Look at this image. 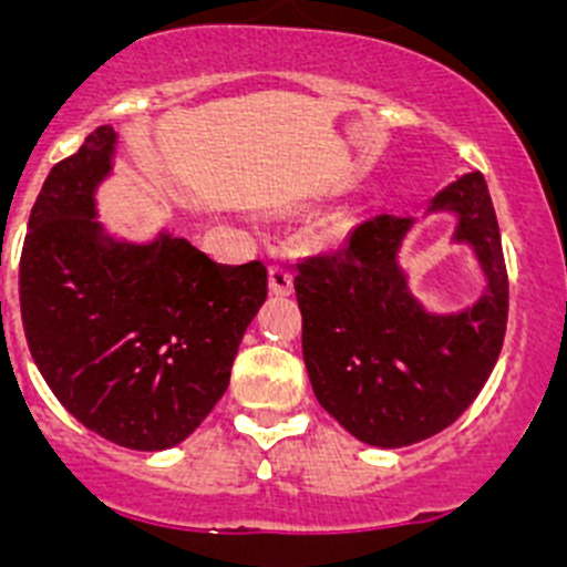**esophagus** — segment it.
<instances>
[{
  "mask_svg": "<svg viewBox=\"0 0 567 567\" xmlns=\"http://www.w3.org/2000/svg\"><path fill=\"white\" fill-rule=\"evenodd\" d=\"M268 285H271V293L277 296L293 293V271H290L288 262H271L268 266Z\"/></svg>",
  "mask_w": 567,
  "mask_h": 567,
  "instance_id": "esophagus-1",
  "label": "esophagus"
}]
</instances>
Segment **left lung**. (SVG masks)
I'll list each match as a JSON object with an SVG mask.
<instances>
[{
	"label": "left lung",
	"instance_id": "left-lung-1",
	"mask_svg": "<svg viewBox=\"0 0 567 567\" xmlns=\"http://www.w3.org/2000/svg\"><path fill=\"white\" fill-rule=\"evenodd\" d=\"M431 210H455L488 288L458 316H433L409 293L398 249L414 219L379 214L334 255L301 260L293 279L301 348L318 403L373 447L436 436L474 403L507 329V268L483 173L461 175Z\"/></svg>",
	"mask_w": 567,
	"mask_h": 567
}]
</instances>
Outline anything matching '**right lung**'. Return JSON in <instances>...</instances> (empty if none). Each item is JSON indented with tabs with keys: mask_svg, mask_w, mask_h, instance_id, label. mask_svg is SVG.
Returning a JSON list of instances; mask_svg holds the SVG:
<instances>
[{
	"mask_svg": "<svg viewBox=\"0 0 567 567\" xmlns=\"http://www.w3.org/2000/svg\"><path fill=\"white\" fill-rule=\"evenodd\" d=\"M112 151V125H101L45 177L21 249V320L56 400L99 436L151 453L219 403L268 271L221 266L169 233L153 244L104 236L93 194Z\"/></svg>",
	"mask_w": 567,
	"mask_h": 567,
	"instance_id": "right-lung-1",
	"label": "right lung"
}]
</instances>
